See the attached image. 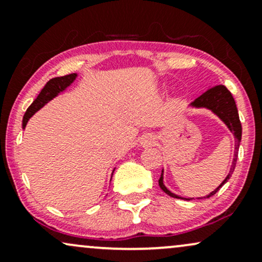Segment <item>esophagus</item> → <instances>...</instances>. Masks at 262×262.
I'll list each match as a JSON object with an SVG mask.
<instances>
[{"label": "esophagus", "instance_id": "34e87169", "mask_svg": "<svg viewBox=\"0 0 262 262\" xmlns=\"http://www.w3.org/2000/svg\"><path fill=\"white\" fill-rule=\"evenodd\" d=\"M146 143H147V144H150V143H152V141H150V140H148V141H146Z\"/></svg>", "mask_w": 262, "mask_h": 262}]
</instances>
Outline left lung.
<instances>
[{"label":"left lung","mask_w":262,"mask_h":262,"mask_svg":"<svg viewBox=\"0 0 262 262\" xmlns=\"http://www.w3.org/2000/svg\"><path fill=\"white\" fill-rule=\"evenodd\" d=\"M192 109H207L210 110L217 116L221 121H223V124L228 127V130L232 132L233 136L235 138V152H234V158H233L232 162V168H230L228 175L226 177L222 183L220 184V186L217 189H214L213 191L208 193V195L204 196V198H198V199H205V198H211L216 193L218 190L222 187L227 181L229 180V178L232 177L233 171H234L235 164H236V158H238V150H239V146H241V141H242V124L241 120H239V114H238V109H236V104L233 95L230 94V92L227 89L224 85H216V87H211L208 88L207 91L205 92L204 94H201L198 99H195L191 104L189 105ZM163 173L164 170H162L161 178H159L158 183H159V187L164 191L167 195L171 196V198L175 199H183V200H192V199H186V198H181V196H178L173 193L171 191H169L167 189V186L164 185L163 183Z\"/></svg>","instance_id":"left-lung-1"}]
</instances>
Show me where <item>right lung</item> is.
<instances>
[{"mask_svg":"<svg viewBox=\"0 0 262 262\" xmlns=\"http://www.w3.org/2000/svg\"><path fill=\"white\" fill-rule=\"evenodd\" d=\"M77 76H78L77 73H71V75H66L62 77H55V78H51L50 81L46 83L45 87L41 89V92H40V94L38 95V98L33 101L32 105L28 107L26 114H24L23 121H21V128H23V130L26 128L29 119L32 118L38 110L41 109L45 104H48L49 101L54 99V98H56L58 94L63 93V92L76 81Z\"/></svg>","mask_w":262,"mask_h":262,"instance_id":"add662e5","label":"right lung"}]
</instances>
